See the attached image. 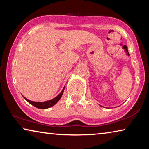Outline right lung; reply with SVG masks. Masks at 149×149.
<instances>
[{
  "label": "right lung",
  "instance_id": "obj_1",
  "mask_svg": "<svg viewBox=\"0 0 149 149\" xmlns=\"http://www.w3.org/2000/svg\"><path fill=\"white\" fill-rule=\"evenodd\" d=\"M65 89V87H64L63 89L62 90V91L60 92V94L56 97L54 99H52L51 100H47V101H45V102H34V101H31V100H29L27 99H26V97L24 98L26 99L27 102L30 104H32L33 106H34L35 107H36L37 108H40V109H46V108H49L51 107H53L54 104H56V103L59 101L60 99H61L62 96L63 95V93H64V91Z\"/></svg>",
  "mask_w": 149,
  "mask_h": 149
}]
</instances>
